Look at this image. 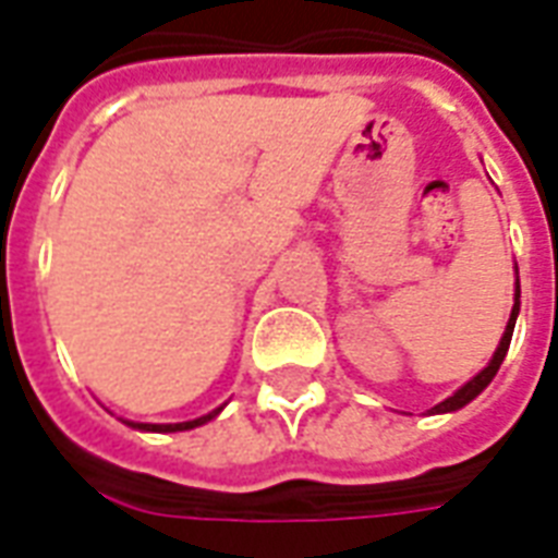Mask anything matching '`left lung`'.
<instances>
[{
  "label": "left lung",
  "instance_id": "obj_1",
  "mask_svg": "<svg viewBox=\"0 0 558 558\" xmlns=\"http://www.w3.org/2000/svg\"><path fill=\"white\" fill-rule=\"evenodd\" d=\"M514 271H518V266H514ZM518 313H521V280H514V307H511V316L509 322H506V331H502V337H499V345L497 352H494V357L488 361V366L482 369V373H476L473 378H470L468 384H461L456 393L449 396V399H444L440 405H435L428 414H452V411H458V408L470 405L473 399H476L485 387H488L490 381H494V375H497L499 363L506 361V352H509V342H511V333H514V322H518Z\"/></svg>",
  "mask_w": 558,
  "mask_h": 558
}]
</instances>
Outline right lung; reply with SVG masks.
Instances as JSON below:
<instances>
[{
	"instance_id": "1",
	"label": "right lung",
	"mask_w": 558,
	"mask_h": 558,
	"mask_svg": "<svg viewBox=\"0 0 558 558\" xmlns=\"http://www.w3.org/2000/svg\"><path fill=\"white\" fill-rule=\"evenodd\" d=\"M221 408H216V411H209V414L204 416H197V420H185V423H135V420H123V423L130 428H138V432H159V435H168V432H189V428L204 426V423H209V420H216V416L221 414Z\"/></svg>"
}]
</instances>
